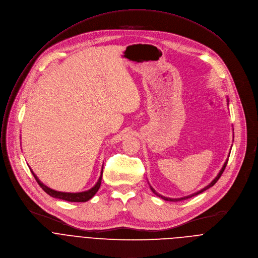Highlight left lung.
<instances>
[{
	"instance_id": "1",
	"label": "left lung",
	"mask_w": 258,
	"mask_h": 258,
	"mask_svg": "<svg viewBox=\"0 0 258 258\" xmlns=\"http://www.w3.org/2000/svg\"><path fill=\"white\" fill-rule=\"evenodd\" d=\"M227 104H228V99H227ZM231 154V153H230ZM230 157V156H228ZM227 161H228V159H226V161L224 162V164H223V166H222V168L220 169V171H219V173L217 174V176L207 185V186H205L204 188H202V189H200L199 191H197V192H194V194H191V195H189V196H185V197H182V198H177V199H172V198H167V197H164V196H162V195H160V194H158L156 190H155V188L153 187V186H151L150 185V187H151V189H152V191L156 195V196H158V197H160L161 199H163V200H165V201H170V202H178V201H182V200H186V199H188V198H191V197H194V196H197V195H199V194H201V192H203V191H205L206 189H208V188H210L211 186H213L215 183H216V181L219 179V177L221 176V174L223 173V171H224V169H225V167H226V164H227Z\"/></svg>"
}]
</instances>
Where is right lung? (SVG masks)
<instances>
[{"instance_id":"obj_1","label":"right lung","mask_w":258,"mask_h":258,"mask_svg":"<svg viewBox=\"0 0 258 258\" xmlns=\"http://www.w3.org/2000/svg\"><path fill=\"white\" fill-rule=\"evenodd\" d=\"M102 170H103V166H102V169H101V173H100V176L97 180V182L94 184V186H92L90 189L88 190H85V191H80V192H66V191H58V190H55V189H52L50 187H48L47 185H45L39 178L38 176L34 173V171L31 169L32 173L34 175V177L36 178L37 182L39 183V185L51 197L53 198H56V199H60V200H64V201H68V202H87L89 201V200L91 198L94 197V195L98 191L99 187H100V184H101V179H102Z\"/></svg>"}]
</instances>
